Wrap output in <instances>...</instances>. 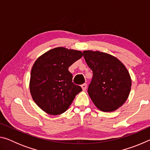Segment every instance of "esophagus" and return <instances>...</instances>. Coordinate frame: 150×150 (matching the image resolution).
<instances>
[{"label": "esophagus", "instance_id": "esophagus-1", "mask_svg": "<svg viewBox=\"0 0 150 150\" xmlns=\"http://www.w3.org/2000/svg\"><path fill=\"white\" fill-rule=\"evenodd\" d=\"M81 88H82L83 91H85L86 88H87V84H86V83L83 84L82 85H81Z\"/></svg>", "mask_w": 150, "mask_h": 150}]
</instances>
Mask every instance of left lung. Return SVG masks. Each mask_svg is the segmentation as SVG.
Listing matches in <instances>:
<instances>
[{
    "mask_svg": "<svg viewBox=\"0 0 150 150\" xmlns=\"http://www.w3.org/2000/svg\"><path fill=\"white\" fill-rule=\"evenodd\" d=\"M85 62L93 71L88 93L95 105L103 112H113L123 105L132 86L128 71L118 58L100 51L85 50Z\"/></svg>",
    "mask_w": 150,
    "mask_h": 150,
    "instance_id": "1",
    "label": "left lung"
}]
</instances>
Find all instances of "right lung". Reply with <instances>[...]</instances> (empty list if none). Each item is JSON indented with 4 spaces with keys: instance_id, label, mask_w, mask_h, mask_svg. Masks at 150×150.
<instances>
[{
    "instance_id": "1",
    "label": "right lung",
    "mask_w": 150,
    "mask_h": 150,
    "mask_svg": "<svg viewBox=\"0 0 150 150\" xmlns=\"http://www.w3.org/2000/svg\"><path fill=\"white\" fill-rule=\"evenodd\" d=\"M83 56L81 51L55 47L35 61L30 74V91L35 104L51 115L65 112L82 88L72 82L68 68Z\"/></svg>"
}]
</instances>
